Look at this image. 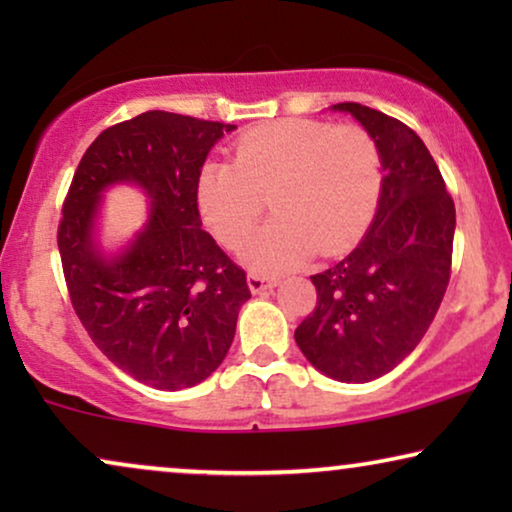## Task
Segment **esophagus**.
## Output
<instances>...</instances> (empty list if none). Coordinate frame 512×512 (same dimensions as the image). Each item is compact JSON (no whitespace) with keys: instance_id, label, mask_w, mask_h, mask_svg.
Returning <instances> with one entry per match:
<instances>
[{"instance_id":"1","label":"esophagus","mask_w":512,"mask_h":512,"mask_svg":"<svg viewBox=\"0 0 512 512\" xmlns=\"http://www.w3.org/2000/svg\"><path fill=\"white\" fill-rule=\"evenodd\" d=\"M247 282H249L251 293H263V291L275 289V286H277V279L263 277V275H249Z\"/></svg>"}]
</instances>
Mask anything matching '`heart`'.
I'll use <instances>...</instances> for the list:
<instances>
[{
    "mask_svg": "<svg viewBox=\"0 0 512 512\" xmlns=\"http://www.w3.org/2000/svg\"><path fill=\"white\" fill-rule=\"evenodd\" d=\"M380 186V151L366 130L289 118L244 132L230 165H202L195 202L216 240L237 249L254 233L268 198L275 219L244 249V261L277 275L314 251L338 256L352 249L373 219Z\"/></svg>",
    "mask_w": 512,
    "mask_h": 512,
    "instance_id": "1",
    "label": "heart"
}]
</instances>
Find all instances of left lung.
Returning <instances> with one entry per match:
<instances>
[{
	"instance_id": "8db88e82",
	"label": "left lung",
	"mask_w": 512,
	"mask_h": 512,
	"mask_svg": "<svg viewBox=\"0 0 512 512\" xmlns=\"http://www.w3.org/2000/svg\"><path fill=\"white\" fill-rule=\"evenodd\" d=\"M347 111L375 139L380 202L352 254L312 275L317 305L296 328L305 359L340 382H370L419 345L450 284L457 214L443 174L408 125L356 102Z\"/></svg>"
}]
</instances>
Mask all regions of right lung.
<instances>
[{
	"mask_svg": "<svg viewBox=\"0 0 512 512\" xmlns=\"http://www.w3.org/2000/svg\"><path fill=\"white\" fill-rule=\"evenodd\" d=\"M235 125L170 111L116 123L83 153L58 228L62 272L76 317L107 359L153 389L193 387L226 359L247 275L202 230L195 179ZM135 183L150 221L121 255L94 240L101 193Z\"/></svg>",
	"mask_w": 512,
	"mask_h": 512,
	"instance_id": "add662e5",
	"label": "right lung"
}]
</instances>
